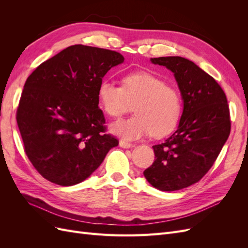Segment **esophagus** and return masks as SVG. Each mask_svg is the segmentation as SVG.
<instances>
[{"label":"esophagus","instance_id":"esophagus-1","mask_svg":"<svg viewBox=\"0 0 248 248\" xmlns=\"http://www.w3.org/2000/svg\"><path fill=\"white\" fill-rule=\"evenodd\" d=\"M119 145H120V147L125 148V149H128V148L133 147V145H132V144H130V142H128V141H125V140H121L119 141Z\"/></svg>","mask_w":248,"mask_h":248}]
</instances>
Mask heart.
I'll return each instance as SVG.
<instances>
[{"label":"heart","mask_w":248,"mask_h":248,"mask_svg":"<svg viewBox=\"0 0 248 248\" xmlns=\"http://www.w3.org/2000/svg\"><path fill=\"white\" fill-rule=\"evenodd\" d=\"M100 106L112 118H119L134 104V115L110 125V131L128 140L146 134L162 137L175 128L181 117L182 99L178 90L146 71L126 74L122 87L103 79L98 86Z\"/></svg>","instance_id":"1"}]
</instances>
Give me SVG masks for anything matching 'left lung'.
<instances>
[{"label":"left lung","instance_id":"obj_1","mask_svg":"<svg viewBox=\"0 0 248 248\" xmlns=\"http://www.w3.org/2000/svg\"><path fill=\"white\" fill-rule=\"evenodd\" d=\"M151 62L174 73L183 111L177 130L152 147L155 160L144 176L155 188L174 191L199 182L211 169L230 136V109L221 87L189 60L159 57Z\"/></svg>","mask_w":248,"mask_h":248}]
</instances>
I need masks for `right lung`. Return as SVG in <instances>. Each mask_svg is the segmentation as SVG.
<instances>
[{
	"label": "right lung",
	"mask_w": 248,
	"mask_h": 248,
	"mask_svg": "<svg viewBox=\"0 0 248 248\" xmlns=\"http://www.w3.org/2000/svg\"><path fill=\"white\" fill-rule=\"evenodd\" d=\"M123 62L117 51L77 44L28 78L16 121L28 158L43 178L62 186L78 184L118 146L104 133L97 92L107 72Z\"/></svg>",
	"instance_id": "add662e5"
}]
</instances>
